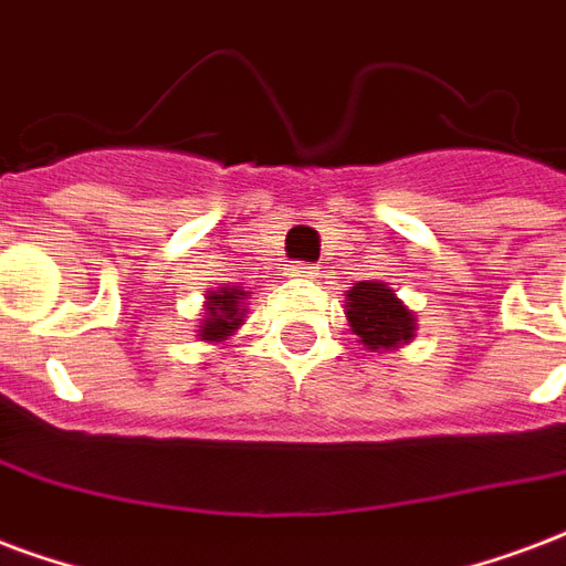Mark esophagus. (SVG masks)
Instances as JSON below:
<instances>
[{"mask_svg":"<svg viewBox=\"0 0 566 566\" xmlns=\"http://www.w3.org/2000/svg\"><path fill=\"white\" fill-rule=\"evenodd\" d=\"M298 277H313V271H310V265H301L298 268Z\"/></svg>","mask_w":566,"mask_h":566,"instance_id":"34e87169","label":"esophagus"}]
</instances>
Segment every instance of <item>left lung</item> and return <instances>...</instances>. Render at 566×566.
Here are the masks:
<instances>
[{
	"instance_id": "8db88e82",
	"label": "left lung",
	"mask_w": 566,
	"mask_h": 566,
	"mask_svg": "<svg viewBox=\"0 0 566 566\" xmlns=\"http://www.w3.org/2000/svg\"><path fill=\"white\" fill-rule=\"evenodd\" d=\"M346 307L348 325L367 348H394L415 337V318L388 283L360 280L348 292Z\"/></svg>"
}]
</instances>
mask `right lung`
I'll return each instance as SVG.
<instances>
[{"mask_svg":"<svg viewBox=\"0 0 566 566\" xmlns=\"http://www.w3.org/2000/svg\"><path fill=\"white\" fill-rule=\"evenodd\" d=\"M241 298H244V292H241V289H220V292H211L206 301L208 316L202 318L206 325H202V331H199V337L202 339L229 337V334L244 322Z\"/></svg>","mask_w":566,"mask_h":566,"instance_id":"obj_1","label":"right lung"}]
</instances>
